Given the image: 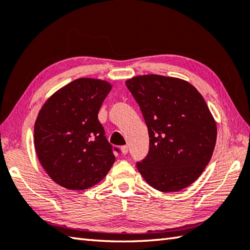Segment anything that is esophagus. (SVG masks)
Masks as SVG:
<instances>
[{
	"mask_svg": "<svg viewBox=\"0 0 250 250\" xmlns=\"http://www.w3.org/2000/svg\"><path fill=\"white\" fill-rule=\"evenodd\" d=\"M121 151H122V154H124V155H126V154H128V146H122V147H121Z\"/></svg>",
	"mask_w": 250,
	"mask_h": 250,
	"instance_id": "1",
	"label": "esophagus"
}]
</instances>
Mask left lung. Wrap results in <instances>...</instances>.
Segmentation results:
<instances>
[{"label":"left lung","instance_id":"8db88e82","mask_svg":"<svg viewBox=\"0 0 250 250\" xmlns=\"http://www.w3.org/2000/svg\"><path fill=\"white\" fill-rule=\"evenodd\" d=\"M148 129L149 149L136 163L140 173L160 192L194 183L209 164L217 125L202 94L178 78L138 76L125 82Z\"/></svg>","mask_w":250,"mask_h":250}]
</instances>
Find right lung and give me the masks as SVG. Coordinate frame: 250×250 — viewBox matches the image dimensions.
Wrapping results in <instances>:
<instances>
[{
	"instance_id": "obj_1",
	"label": "right lung",
	"mask_w": 250,
	"mask_h": 250,
	"mask_svg": "<svg viewBox=\"0 0 250 250\" xmlns=\"http://www.w3.org/2000/svg\"><path fill=\"white\" fill-rule=\"evenodd\" d=\"M110 83L80 78L48 99L34 124V146L40 164L61 187L82 190L106 177L114 150L97 118Z\"/></svg>"
}]
</instances>
